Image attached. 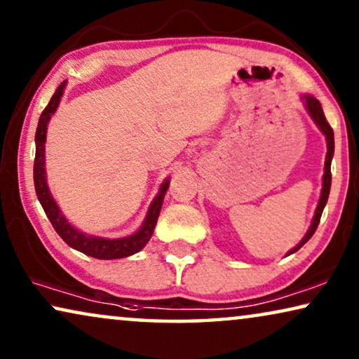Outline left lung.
I'll list each match as a JSON object with an SVG mask.
<instances>
[{
    "mask_svg": "<svg viewBox=\"0 0 359 359\" xmlns=\"http://www.w3.org/2000/svg\"><path fill=\"white\" fill-rule=\"evenodd\" d=\"M304 100H306V107H307L309 114H311L312 119L316 121V124L318 126V129H320L323 134H325V137H327V149L328 150H327V158H325V173H323L322 194H320V201H318L316 215H313L312 225H311V229H309V232L306 233V237L301 240V243H299L297 247H294L287 255L297 252V250L301 248L304 243H307L309 240H311L312 235L316 233V230L318 227V222H320L323 208H325V204H327V201H328V194H330V186H332L330 166H332V158H333V150H335V140H333V129H332L330 124H328L327 119H325V114H323L320 102H318L313 96H304Z\"/></svg>",
    "mask_w": 359,
    "mask_h": 359,
    "instance_id": "1",
    "label": "left lung"
}]
</instances>
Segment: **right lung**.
<instances>
[{
  "instance_id": "add662e5",
  "label": "right lung",
  "mask_w": 359,
  "mask_h": 359,
  "mask_svg": "<svg viewBox=\"0 0 359 359\" xmlns=\"http://www.w3.org/2000/svg\"><path fill=\"white\" fill-rule=\"evenodd\" d=\"M65 83H60V86L57 88V91L53 93V96L48 101L46 109L42 111L41 119H39V126L36 130V160H34V186H36V194L39 201H41L43 210H46L48 220L55 229V232L63 238V242L70 245L72 248L78 250V252L88 255V257L97 258V259H116V258H126L130 257L137 252H140L145 247L147 242L151 238L154 229L156 225V219H158L161 204H163V198L166 189H168L170 181L165 180V183L161 184L160 193L151 203L149 214L144 225L139 232H135L130 237L124 238H101V237H93V235H86L76 230L70 222L63 217V214L58 209L55 201H53L50 191H48L47 180H46V134H47V124L50 121L53 112H55L60 97L65 90Z\"/></svg>"
}]
</instances>
